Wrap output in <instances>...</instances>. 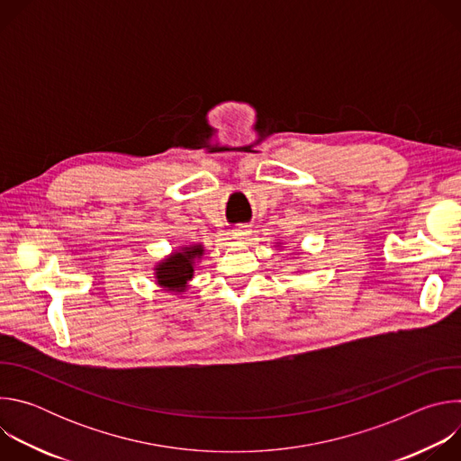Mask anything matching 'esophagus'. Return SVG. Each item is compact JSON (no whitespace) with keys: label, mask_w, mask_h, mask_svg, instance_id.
Masks as SVG:
<instances>
[{"label":"esophagus","mask_w":461,"mask_h":461,"mask_svg":"<svg viewBox=\"0 0 461 461\" xmlns=\"http://www.w3.org/2000/svg\"><path fill=\"white\" fill-rule=\"evenodd\" d=\"M248 235H249V231H248L246 226H237V228L233 230V237H235V239H246Z\"/></svg>","instance_id":"obj_1"}]
</instances>
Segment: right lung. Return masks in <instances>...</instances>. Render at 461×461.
Listing matches in <instances>:
<instances>
[{
    "label": "right lung",
    "mask_w": 461,
    "mask_h": 461,
    "mask_svg": "<svg viewBox=\"0 0 461 461\" xmlns=\"http://www.w3.org/2000/svg\"><path fill=\"white\" fill-rule=\"evenodd\" d=\"M203 253L201 246L184 248L180 253H173L157 268L158 285L167 290H184L185 283L193 277V258Z\"/></svg>",
    "instance_id": "1"
}]
</instances>
